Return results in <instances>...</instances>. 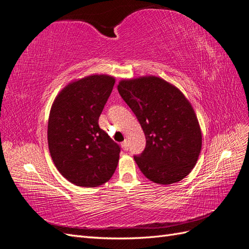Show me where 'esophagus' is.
<instances>
[{
	"label": "esophagus",
	"mask_w": 249,
	"mask_h": 249,
	"mask_svg": "<svg viewBox=\"0 0 249 249\" xmlns=\"http://www.w3.org/2000/svg\"><path fill=\"white\" fill-rule=\"evenodd\" d=\"M121 147H123V149L124 150H128L129 149V143H128V141H126V140H124V142H123V143H121Z\"/></svg>",
	"instance_id": "34e87169"
}]
</instances>
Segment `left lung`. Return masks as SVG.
I'll use <instances>...</instances> for the list:
<instances>
[{
    "label": "left lung",
    "mask_w": 249,
    "mask_h": 249,
    "mask_svg": "<svg viewBox=\"0 0 249 249\" xmlns=\"http://www.w3.org/2000/svg\"><path fill=\"white\" fill-rule=\"evenodd\" d=\"M118 91L146 136L144 151L134 156L142 173L160 185L185 178L202 147L200 124L189 101L175 86L156 76L121 80Z\"/></svg>",
    "instance_id": "obj_1"
}]
</instances>
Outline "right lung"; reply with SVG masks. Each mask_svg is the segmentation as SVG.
<instances>
[{"label":"right lung","instance_id":"add662e5","mask_svg":"<svg viewBox=\"0 0 249 249\" xmlns=\"http://www.w3.org/2000/svg\"><path fill=\"white\" fill-rule=\"evenodd\" d=\"M115 85L108 75H91L60 91L48 120V147L63 177L79 187H98L113 176L120 147L99 126Z\"/></svg>","mask_w":249,"mask_h":249}]
</instances>
